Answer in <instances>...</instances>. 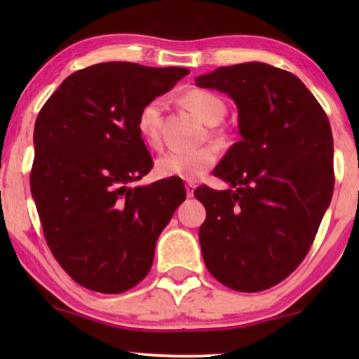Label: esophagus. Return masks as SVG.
Wrapping results in <instances>:
<instances>
[{"mask_svg":"<svg viewBox=\"0 0 359 359\" xmlns=\"http://www.w3.org/2000/svg\"><path fill=\"white\" fill-rule=\"evenodd\" d=\"M194 189H196V186H194L193 183H188V184H186V194H188V198H193Z\"/></svg>","mask_w":359,"mask_h":359,"instance_id":"34e87169","label":"esophagus"}]
</instances>
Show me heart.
<instances>
[{"mask_svg": "<svg viewBox=\"0 0 359 359\" xmlns=\"http://www.w3.org/2000/svg\"><path fill=\"white\" fill-rule=\"evenodd\" d=\"M184 101L205 124L210 126L219 124L227 111L224 101L209 91L193 90L184 96ZM165 106V97L156 96L154 100L147 101L137 116L139 134L151 147L160 144V127ZM217 149L212 145H204L199 149H171L156 158L155 171L160 178L194 181L212 168L217 161Z\"/></svg>", "mask_w": 359, "mask_h": 359, "instance_id": "heart-1", "label": "heart"}]
</instances>
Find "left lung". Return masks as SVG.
<instances>
[{
    "label": "left lung",
    "instance_id": "8db88e82",
    "mask_svg": "<svg viewBox=\"0 0 359 359\" xmlns=\"http://www.w3.org/2000/svg\"><path fill=\"white\" fill-rule=\"evenodd\" d=\"M196 85L232 97L242 134L214 170L232 189L194 191L204 263L224 286L264 291L302 263L332 201L330 122L296 75L266 63L220 67Z\"/></svg>",
    "mask_w": 359,
    "mask_h": 359
}]
</instances>
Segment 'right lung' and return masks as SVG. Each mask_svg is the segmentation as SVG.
I'll list each match as a JSON object with an SVG mask.
<instances>
[{
    "mask_svg": "<svg viewBox=\"0 0 359 359\" xmlns=\"http://www.w3.org/2000/svg\"><path fill=\"white\" fill-rule=\"evenodd\" d=\"M188 73L97 63L68 76L39 112L31 193L48 248L83 287L121 294L150 271L186 191L178 180L130 186L154 166L137 116Z\"/></svg>",
    "mask_w": 359,
    "mask_h": 359,
    "instance_id": "add662e5",
    "label": "right lung"
}]
</instances>
